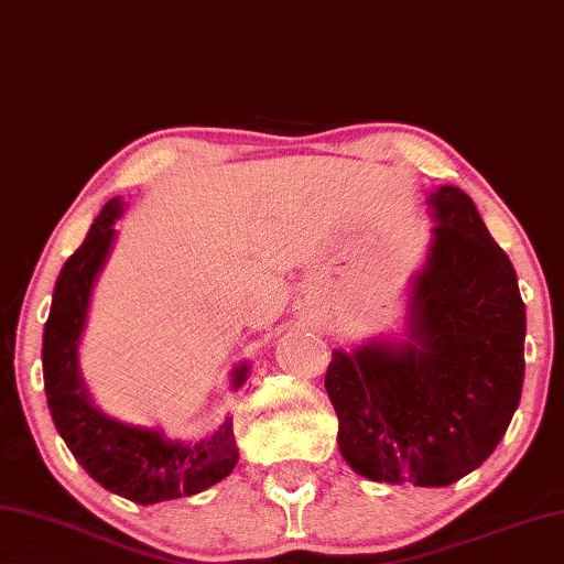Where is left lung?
<instances>
[{"label": "left lung", "mask_w": 564, "mask_h": 564, "mask_svg": "<svg viewBox=\"0 0 564 564\" xmlns=\"http://www.w3.org/2000/svg\"><path fill=\"white\" fill-rule=\"evenodd\" d=\"M429 203L434 243L414 281L409 341L334 351L324 383L354 471L446 487L477 469L512 422L527 326L514 268L469 195L444 185Z\"/></svg>", "instance_id": "left-lung-1"}]
</instances>
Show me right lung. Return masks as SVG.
<instances>
[{
	"label": "right lung",
	"instance_id": "add662e5",
	"mask_svg": "<svg viewBox=\"0 0 564 564\" xmlns=\"http://www.w3.org/2000/svg\"><path fill=\"white\" fill-rule=\"evenodd\" d=\"M120 213L118 198L107 203L85 243L67 258L57 275L42 341L44 391L52 422L87 475L130 502L155 505L198 495L228 477L238 462V446L230 419L208 440L177 444L150 429L115 422L89 404L79 379L77 344L85 328L89 293L112 246V226ZM246 373L248 366H238L236 389L246 381Z\"/></svg>",
	"mask_w": 564,
	"mask_h": 564
}]
</instances>
